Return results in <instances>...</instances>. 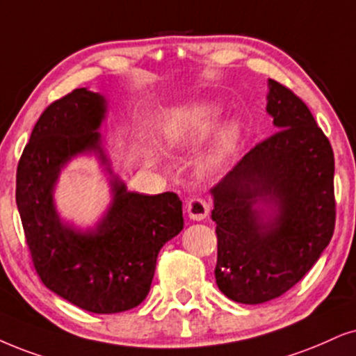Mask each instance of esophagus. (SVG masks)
<instances>
[{"label": "esophagus", "instance_id": "1", "mask_svg": "<svg viewBox=\"0 0 356 356\" xmlns=\"http://www.w3.org/2000/svg\"><path fill=\"white\" fill-rule=\"evenodd\" d=\"M210 211V204L202 197H193L187 202V213L192 220H204Z\"/></svg>", "mask_w": 356, "mask_h": 356}]
</instances>
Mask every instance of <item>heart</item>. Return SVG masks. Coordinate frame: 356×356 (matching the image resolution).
<instances>
[{"label":"heart","instance_id":"obj_1","mask_svg":"<svg viewBox=\"0 0 356 356\" xmlns=\"http://www.w3.org/2000/svg\"><path fill=\"white\" fill-rule=\"evenodd\" d=\"M220 118V110L213 105H202L192 110L181 121L169 126L165 131L164 143L169 149H182L188 147L200 139H204L215 128ZM240 146V129L235 124L225 126L215 139L211 149L202 161V169L205 172H215L222 168Z\"/></svg>","mask_w":356,"mask_h":356}]
</instances>
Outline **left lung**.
<instances>
[{"label":"left lung","instance_id":"8db88e82","mask_svg":"<svg viewBox=\"0 0 356 356\" xmlns=\"http://www.w3.org/2000/svg\"><path fill=\"white\" fill-rule=\"evenodd\" d=\"M268 113L279 128L211 188L217 223L218 289L240 304L289 291L321 258L335 228L334 151L307 105L269 80ZM277 205L273 220L254 209Z\"/></svg>","mask_w":356,"mask_h":356}]
</instances>
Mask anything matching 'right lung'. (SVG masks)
<instances>
[{
	"label": "right lung",
	"instance_id": "obj_1",
	"mask_svg": "<svg viewBox=\"0 0 356 356\" xmlns=\"http://www.w3.org/2000/svg\"><path fill=\"white\" fill-rule=\"evenodd\" d=\"M105 98L75 88L39 116L16 170V204L34 269L57 296L93 314L138 307L151 289L157 254L184 228L174 192L141 195L111 181L113 204L95 232L60 222L52 191L67 161L98 151Z\"/></svg>",
	"mask_w": 356,
	"mask_h": 356
}]
</instances>
